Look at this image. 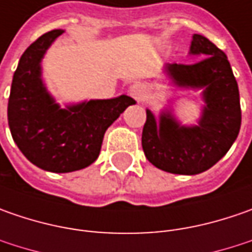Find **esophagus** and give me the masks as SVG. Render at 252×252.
Returning <instances> with one entry per match:
<instances>
[{"label":"esophagus","instance_id":"esophagus-1","mask_svg":"<svg viewBox=\"0 0 252 252\" xmlns=\"http://www.w3.org/2000/svg\"><path fill=\"white\" fill-rule=\"evenodd\" d=\"M146 91V87L140 83H136L131 85L130 88H129V94H130L133 98H136V99H140L141 96H143V94Z\"/></svg>","mask_w":252,"mask_h":252}]
</instances>
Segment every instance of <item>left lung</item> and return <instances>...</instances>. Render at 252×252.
<instances>
[{"label": "left lung", "instance_id": "obj_1", "mask_svg": "<svg viewBox=\"0 0 252 252\" xmlns=\"http://www.w3.org/2000/svg\"><path fill=\"white\" fill-rule=\"evenodd\" d=\"M190 64H167L165 71L181 88H203L206 102L198 126H181L171 112L157 123L147 109L141 146L147 160L171 174L195 175L213 167L230 150L241 126L238 85L227 56L202 34H193Z\"/></svg>", "mask_w": 252, "mask_h": 252}]
</instances>
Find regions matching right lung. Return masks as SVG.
<instances>
[{
	"label": "right lung",
	"mask_w": 252,
	"mask_h": 252,
	"mask_svg": "<svg viewBox=\"0 0 252 252\" xmlns=\"http://www.w3.org/2000/svg\"><path fill=\"white\" fill-rule=\"evenodd\" d=\"M42 34L22 54L8 99V125L18 149L36 167L50 172H73L98 158L106 129L136 101L121 95L91 99L62 109L42 81L40 62L63 33Z\"/></svg>",
	"instance_id": "add662e5"
}]
</instances>
